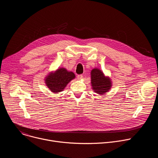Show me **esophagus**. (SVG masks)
<instances>
[{
    "label": "esophagus",
    "mask_w": 158,
    "mask_h": 158,
    "mask_svg": "<svg viewBox=\"0 0 158 158\" xmlns=\"http://www.w3.org/2000/svg\"><path fill=\"white\" fill-rule=\"evenodd\" d=\"M77 77L78 79L80 80V79H81L83 77V76H82V74H78L77 76Z\"/></svg>",
    "instance_id": "esophagus-1"
}]
</instances>
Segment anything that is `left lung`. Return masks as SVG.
<instances>
[{"instance_id": "1", "label": "left lung", "mask_w": 158, "mask_h": 158, "mask_svg": "<svg viewBox=\"0 0 158 158\" xmlns=\"http://www.w3.org/2000/svg\"><path fill=\"white\" fill-rule=\"evenodd\" d=\"M91 84L95 93L104 94L111 87V82L109 77H105L103 73L99 69H94L91 71Z\"/></svg>"}]
</instances>
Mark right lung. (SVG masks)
Segmentation results:
<instances>
[{
	"label": "right lung",
	"instance_id": "1",
	"mask_svg": "<svg viewBox=\"0 0 158 158\" xmlns=\"http://www.w3.org/2000/svg\"><path fill=\"white\" fill-rule=\"evenodd\" d=\"M74 78L75 74L73 72L67 71L64 68H60L55 73L48 75L45 81L51 91L54 93H57L62 91L67 84Z\"/></svg>",
	"mask_w": 158,
	"mask_h": 158
}]
</instances>
